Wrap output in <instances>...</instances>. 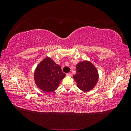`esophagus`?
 I'll use <instances>...</instances> for the list:
<instances>
[{
  "label": "esophagus",
  "instance_id": "esophagus-1",
  "mask_svg": "<svg viewBox=\"0 0 131 131\" xmlns=\"http://www.w3.org/2000/svg\"><path fill=\"white\" fill-rule=\"evenodd\" d=\"M66 75H67V76H68V77H71V76H72V74H71L70 73H67L66 74Z\"/></svg>",
  "mask_w": 131,
  "mask_h": 131
}]
</instances>
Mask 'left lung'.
Instances as JSON below:
<instances>
[{
  "label": "left lung",
  "instance_id": "8db88e82",
  "mask_svg": "<svg viewBox=\"0 0 131 131\" xmlns=\"http://www.w3.org/2000/svg\"><path fill=\"white\" fill-rule=\"evenodd\" d=\"M77 73L73 75L79 89L84 91L92 90L99 78L97 68L89 61L79 62L77 65Z\"/></svg>",
  "mask_w": 131,
  "mask_h": 131
}]
</instances>
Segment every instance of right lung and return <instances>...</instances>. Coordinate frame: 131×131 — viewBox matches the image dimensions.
<instances>
[{
	"instance_id": "right-lung-1",
	"label": "right lung",
	"mask_w": 131,
	"mask_h": 131,
	"mask_svg": "<svg viewBox=\"0 0 131 131\" xmlns=\"http://www.w3.org/2000/svg\"><path fill=\"white\" fill-rule=\"evenodd\" d=\"M34 80L39 89L45 92L56 90L66 77L60 66L50 57H46L38 65L34 72Z\"/></svg>"
}]
</instances>
